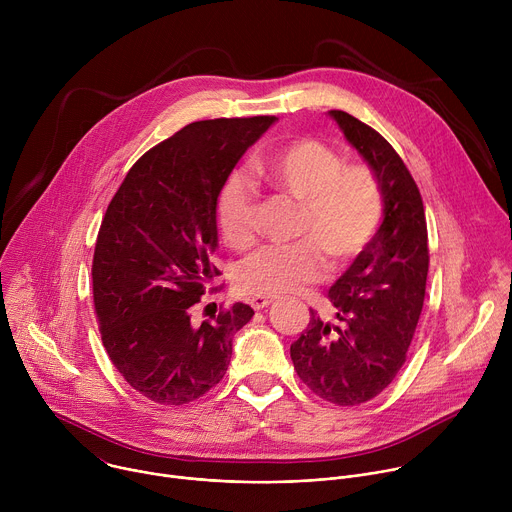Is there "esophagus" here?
<instances>
[{"label":"esophagus","instance_id":"34e87169","mask_svg":"<svg viewBox=\"0 0 512 512\" xmlns=\"http://www.w3.org/2000/svg\"><path fill=\"white\" fill-rule=\"evenodd\" d=\"M275 302V298H265V296H253L251 298V308L253 310H263V308H267V306H271Z\"/></svg>","mask_w":512,"mask_h":512}]
</instances>
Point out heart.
Instances as JSON below:
<instances>
[{
    "instance_id": "1",
    "label": "heart",
    "mask_w": 512,
    "mask_h": 512,
    "mask_svg": "<svg viewBox=\"0 0 512 512\" xmlns=\"http://www.w3.org/2000/svg\"><path fill=\"white\" fill-rule=\"evenodd\" d=\"M257 172L275 190L302 202L300 241L265 245L235 269L243 294L277 298L326 275L328 259L348 265L375 239L383 218V194L364 166L342 158L316 139H294L265 154ZM216 216L227 245L237 251L257 241V190L251 178L231 172L216 198Z\"/></svg>"
}]
</instances>
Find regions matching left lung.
Wrapping results in <instances>:
<instances>
[{"label":"left lung","instance_id":"left-lung-1","mask_svg":"<svg viewBox=\"0 0 512 512\" xmlns=\"http://www.w3.org/2000/svg\"><path fill=\"white\" fill-rule=\"evenodd\" d=\"M328 115L371 166L383 194V223L328 289L336 322L310 310V324L289 354L318 397L346 407L371 401L401 371L423 308L429 249L419 188L393 145L344 111Z\"/></svg>","mask_w":512,"mask_h":512}]
</instances>
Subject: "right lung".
<instances>
[{
	"label": "right lung",
	"mask_w": 512,
	"mask_h": 512,
	"mask_svg": "<svg viewBox=\"0 0 512 512\" xmlns=\"http://www.w3.org/2000/svg\"><path fill=\"white\" fill-rule=\"evenodd\" d=\"M277 117L206 119L145 152L107 206L93 257L103 346L121 377L160 405H184L221 381L233 336L253 318L237 302L192 322L218 275L216 198L241 156Z\"/></svg>",
	"instance_id": "add662e5"
}]
</instances>
